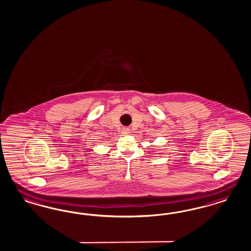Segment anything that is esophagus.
<instances>
[{
  "label": "esophagus",
  "mask_w": 251,
  "mask_h": 251,
  "mask_svg": "<svg viewBox=\"0 0 251 251\" xmlns=\"http://www.w3.org/2000/svg\"><path fill=\"white\" fill-rule=\"evenodd\" d=\"M123 133H124V134H128V133H130V130L127 129V128H125V129L123 130Z\"/></svg>",
  "instance_id": "esophagus-1"
}]
</instances>
